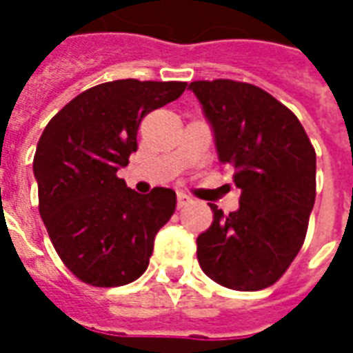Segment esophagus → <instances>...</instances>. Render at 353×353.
Segmentation results:
<instances>
[{
    "label": "esophagus",
    "instance_id": "esophagus-1",
    "mask_svg": "<svg viewBox=\"0 0 353 353\" xmlns=\"http://www.w3.org/2000/svg\"><path fill=\"white\" fill-rule=\"evenodd\" d=\"M192 199L189 196V194H185V192H177V206L183 208L187 206V204H191Z\"/></svg>",
    "mask_w": 353,
    "mask_h": 353
}]
</instances>
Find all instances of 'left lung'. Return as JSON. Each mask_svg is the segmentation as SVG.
Instances as JSON below:
<instances>
[{
    "label": "left lung",
    "instance_id": "left-lung-1",
    "mask_svg": "<svg viewBox=\"0 0 353 353\" xmlns=\"http://www.w3.org/2000/svg\"><path fill=\"white\" fill-rule=\"evenodd\" d=\"M212 124L223 164L234 168L240 208L196 238L200 268L219 285L257 291L280 280L308 230L316 151L295 113L263 88L230 79L189 85Z\"/></svg>",
    "mask_w": 353,
    "mask_h": 353
}]
</instances>
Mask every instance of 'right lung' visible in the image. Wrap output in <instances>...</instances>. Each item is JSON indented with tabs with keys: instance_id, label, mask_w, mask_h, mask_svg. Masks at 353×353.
Returning a JSON list of instances; mask_svg holds the SVG:
<instances>
[{
	"instance_id": "right-lung-1",
	"label": "right lung",
	"mask_w": 353,
	"mask_h": 353,
	"mask_svg": "<svg viewBox=\"0 0 353 353\" xmlns=\"http://www.w3.org/2000/svg\"><path fill=\"white\" fill-rule=\"evenodd\" d=\"M181 81L119 79L75 96L45 126L34 157L39 214L70 272L94 288L138 280L176 192L138 194L117 177L147 113L177 100Z\"/></svg>"
}]
</instances>
